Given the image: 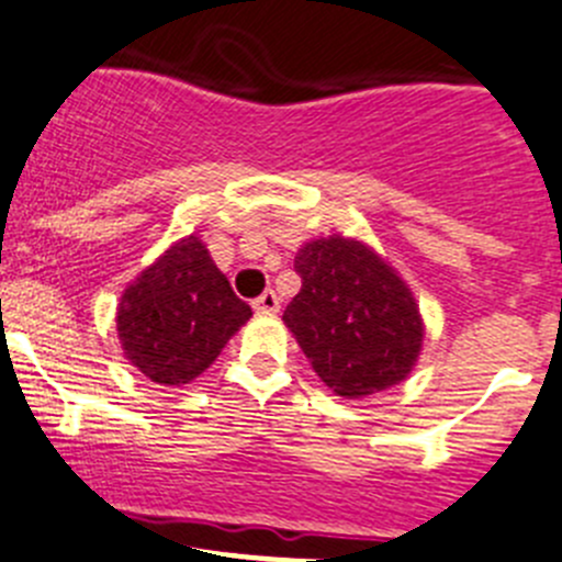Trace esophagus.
Instances as JSON below:
<instances>
[{
  "label": "esophagus",
  "mask_w": 562,
  "mask_h": 562,
  "mask_svg": "<svg viewBox=\"0 0 562 562\" xmlns=\"http://www.w3.org/2000/svg\"><path fill=\"white\" fill-rule=\"evenodd\" d=\"M255 311L271 316V313L280 311V296H277L274 291H266L262 296H257V300H255Z\"/></svg>",
  "instance_id": "34e87169"
}]
</instances>
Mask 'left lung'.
<instances>
[{
    "instance_id": "1",
    "label": "left lung",
    "mask_w": 562,
    "mask_h": 562,
    "mask_svg": "<svg viewBox=\"0 0 562 562\" xmlns=\"http://www.w3.org/2000/svg\"><path fill=\"white\" fill-rule=\"evenodd\" d=\"M293 269L302 288L282 322L325 386L361 401L406 381L426 325L412 288L372 246L316 237L296 251Z\"/></svg>"
}]
</instances>
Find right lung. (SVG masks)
Instances as JSON below:
<instances>
[{
  "instance_id": "obj_1",
  "label": "right lung",
  "mask_w": 562,
  "mask_h": 562,
  "mask_svg": "<svg viewBox=\"0 0 562 562\" xmlns=\"http://www.w3.org/2000/svg\"><path fill=\"white\" fill-rule=\"evenodd\" d=\"M251 318L199 235L161 251L128 282L117 305L123 356L161 386L199 378Z\"/></svg>"
}]
</instances>
